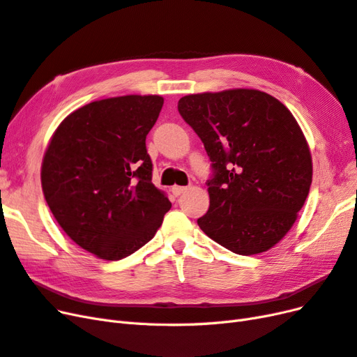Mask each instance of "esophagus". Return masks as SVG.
I'll list each match as a JSON object with an SVG mask.
<instances>
[{
	"label": "esophagus",
	"mask_w": 357,
	"mask_h": 357,
	"mask_svg": "<svg viewBox=\"0 0 357 357\" xmlns=\"http://www.w3.org/2000/svg\"><path fill=\"white\" fill-rule=\"evenodd\" d=\"M186 190H188V188H185V186H172V188H171L172 195H176V197L181 195V193L186 192Z\"/></svg>",
	"instance_id": "1"
}]
</instances>
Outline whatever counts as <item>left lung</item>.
I'll list each match as a JSON object with an SVG mask.
<instances>
[{"label": "left lung", "instance_id": "8db88e82", "mask_svg": "<svg viewBox=\"0 0 357 357\" xmlns=\"http://www.w3.org/2000/svg\"><path fill=\"white\" fill-rule=\"evenodd\" d=\"M178 113L211 160L210 208L198 219L210 238L236 255L274 247L294 226L312 178L298 122L256 89L186 95Z\"/></svg>", "mask_w": 357, "mask_h": 357}]
</instances>
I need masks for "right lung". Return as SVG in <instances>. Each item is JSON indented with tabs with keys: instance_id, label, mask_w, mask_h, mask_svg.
Wrapping results in <instances>:
<instances>
[{
	"instance_id": "1",
	"label": "right lung",
	"mask_w": 357,
	"mask_h": 357,
	"mask_svg": "<svg viewBox=\"0 0 357 357\" xmlns=\"http://www.w3.org/2000/svg\"><path fill=\"white\" fill-rule=\"evenodd\" d=\"M164 98L125 95L67 116L41 165V188L70 238L105 261H119L153 238L171 202L152 183L146 137Z\"/></svg>"
}]
</instances>
